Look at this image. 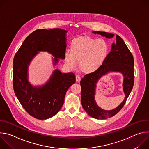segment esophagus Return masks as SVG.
I'll use <instances>...</instances> for the list:
<instances>
[{"label":"esophagus","instance_id":"1","mask_svg":"<svg viewBox=\"0 0 149 149\" xmlns=\"http://www.w3.org/2000/svg\"><path fill=\"white\" fill-rule=\"evenodd\" d=\"M80 81H81L80 77L78 76V75H77L76 76V82H80Z\"/></svg>","mask_w":149,"mask_h":149}]
</instances>
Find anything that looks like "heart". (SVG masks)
<instances>
[{"label":"heart","mask_w":149,"mask_h":149,"mask_svg":"<svg viewBox=\"0 0 149 149\" xmlns=\"http://www.w3.org/2000/svg\"><path fill=\"white\" fill-rule=\"evenodd\" d=\"M109 53L107 42L103 39L82 36L74 39L70 53L65 54V61L71 67L79 61L80 71L86 74L93 73L100 69L107 59Z\"/></svg>","instance_id":"heart-1"}]
</instances>
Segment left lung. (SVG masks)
Listing matches in <instances>:
<instances>
[{
    "instance_id": "1",
    "label": "left lung",
    "mask_w": 149,
    "mask_h": 149,
    "mask_svg": "<svg viewBox=\"0 0 149 149\" xmlns=\"http://www.w3.org/2000/svg\"><path fill=\"white\" fill-rule=\"evenodd\" d=\"M108 39L113 38L114 34L100 31H93ZM110 72H119L123 76L122 83L125 98L122 103L115 109L105 111L100 108L96 102L95 95L96 84L102 76ZM134 59L122 38L116 35V43L111 45V52L102 66L95 72L85 75L80 81L81 87V104L87 114L96 119L110 118L117 113L125 104L134 85Z\"/></svg>"
}]
</instances>
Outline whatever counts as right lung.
<instances>
[{
	"label": "right lung",
	"instance_id": "add662e5",
	"mask_svg": "<svg viewBox=\"0 0 149 149\" xmlns=\"http://www.w3.org/2000/svg\"><path fill=\"white\" fill-rule=\"evenodd\" d=\"M67 32L60 28L37 29L25 39L15 55L14 91L24 109L35 118L43 120L56 115L62 107L68 89L75 82L73 73H62L58 69L42 85L33 86L29 81V66L39 52L51 54L54 67L59 59H65Z\"/></svg>",
	"mask_w": 149,
	"mask_h": 149
}]
</instances>
